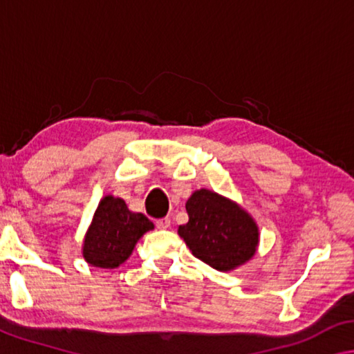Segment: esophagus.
Wrapping results in <instances>:
<instances>
[{
	"label": "esophagus",
	"mask_w": 354,
	"mask_h": 354,
	"mask_svg": "<svg viewBox=\"0 0 354 354\" xmlns=\"http://www.w3.org/2000/svg\"><path fill=\"white\" fill-rule=\"evenodd\" d=\"M156 226H158L159 230H167V227L171 226V220L169 217L159 218V220H156Z\"/></svg>",
	"instance_id": "obj_1"
}]
</instances>
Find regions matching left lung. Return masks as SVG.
<instances>
[{
	"mask_svg": "<svg viewBox=\"0 0 354 354\" xmlns=\"http://www.w3.org/2000/svg\"><path fill=\"white\" fill-rule=\"evenodd\" d=\"M189 221L178 227L192 254L218 272L251 261L259 247V226L248 211L226 196L198 189L185 203Z\"/></svg>",
	"mask_w": 354,
	"mask_h": 354,
	"instance_id": "8db88e82",
	"label": "left lung"
}]
</instances>
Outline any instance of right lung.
Returning <instances> with one entry per match:
<instances>
[{"label": "right lung", "instance_id": "1", "mask_svg": "<svg viewBox=\"0 0 354 354\" xmlns=\"http://www.w3.org/2000/svg\"><path fill=\"white\" fill-rule=\"evenodd\" d=\"M154 230L153 221L140 212L129 211L123 198L106 195L98 203L82 241V257L101 268H115L133 254L145 232Z\"/></svg>", "mask_w": 354, "mask_h": 354}]
</instances>
